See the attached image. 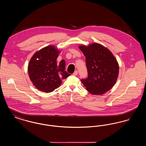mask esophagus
Wrapping results in <instances>:
<instances>
[{"label":"esophagus","mask_w":146,"mask_h":146,"mask_svg":"<svg viewBox=\"0 0 146 146\" xmlns=\"http://www.w3.org/2000/svg\"><path fill=\"white\" fill-rule=\"evenodd\" d=\"M73 76H77V74H78V71L77 70H76L74 73H73Z\"/></svg>","instance_id":"obj_1"}]
</instances>
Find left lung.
Masks as SVG:
<instances>
[{"label": "left lung", "instance_id": "1", "mask_svg": "<svg viewBox=\"0 0 146 146\" xmlns=\"http://www.w3.org/2000/svg\"><path fill=\"white\" fill-rule=\"evenodd\" d=\"M79 49L86 57L88 76L81 82L86 90L95 95H101L110 90L118 79L119 64L110 50L94 42L80 45Z\"/></svg>", "mask_w": 146, "mask_h": 146}]
</instances>
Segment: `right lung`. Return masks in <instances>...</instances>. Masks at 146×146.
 Masks as SVG:
<instances>
[{
  "instance_id": "right-lung-1",
  "label": "right lung",
  "mask_w": 146,
  "mask_h": 146,
  "mask_svg": "<svg viewBox=\"0 0 146 146\" xmlns=\"http://www.w3.org/2000/svg\"><path fill=\"white\" fill-rule=\"evenodd\" d=\"M60 52L54 46L49 45L32 57L28 64V74L37 89L45 92H52L60 86L62 79L70 75L65 70L64 60L57 63Z\"/></svg>"
}]
</instances>
